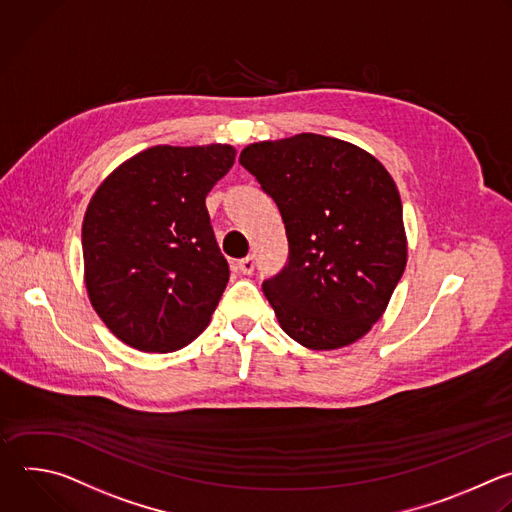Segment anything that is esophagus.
<instances>
[{"label": "esophagus", "instance_id": "obj_1", "mask_svg": "<svg viewBox=\"0 0 512 512\" xmlns=\"http://www.w3.org/2000/svg\"><path fill=\"white\" fill-rule=\"evenodd\" d=\"M254 266H256L254 256H246V258L238 260V270H240L242 274H252V272H254Z\"/></svg>", "mask_w": 512, "mask_h": 512}]
</instances>
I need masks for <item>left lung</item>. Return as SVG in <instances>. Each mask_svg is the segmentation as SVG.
<instances>
[{
  "instance_id": "1",
  "label": "left lung",
  "mask_w": 512,
  "mask_h": 512,
  "mask_svg": "<svg viewBox=\"0 0 512 512\" xmlns=\"http://www.w3.org/2000/svg\"><path fill=\"white\" fill-rule=\"evenodd\" d=\"M240 163L284 222L288 262L262 284L282 331L317 351L355 343L407 262L395 181L367 151L315 133L248 145Z\"/></svg>"
}]
</instances>
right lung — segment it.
<instances>
[{
  "label": "right lung",
  "instance_id": "add662e5",
  "mask_svg": "<svg viewBox=\"0 0 512 512\" xmlns=\"http://www.w3.org/2000/svg\"><path fill=\"white\" fill-rule=\"evenodd\" d=\"M230 145L145 149L94 191L82 222L90 304L145 353L189 345L208 327L230 268L206 195L232 169Z\"/></svg>",
  "mask_w": 512,
  "mask_h": 512
}]
</instances>
